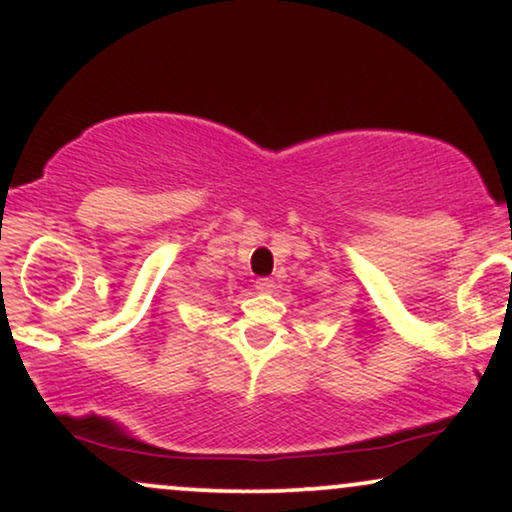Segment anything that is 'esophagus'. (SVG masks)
<instances>
[{"mask_svg": "<svg viewBox=\"0 0 512 512\" xmlns=\"http://www.w3.org/2000/svg\"><path fill=\"white\" fill-rule=\"evenodd\" d=\"M274 278H257L255 281V288L262 290V293H267V290H274Z\"/></svg>", "mask_w": 512, "mask_h": 512, "instance_id": "esophagus-1", "label": "esophagus"}]
</instances>
